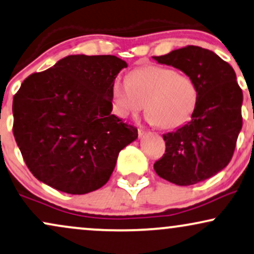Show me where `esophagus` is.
Segmentation results:
<instances>
[{
	"instance_id": "obj_1",
	"label": "esophagus",
	"mask_w": 254,
	"mask_h": 254,
	"mask_svg": "<svg viewBox=\"0 0 254 254\" xmlns=\"http://www.w3.org/2000/svg\"><path fill=\"white\" fill-rule=\"evenodd\" d=\"M144 134H145V131L142 129H138V136H139V138H142Z\"/></svg>"
}]
</instances>
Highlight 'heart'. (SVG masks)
Here are the masks:
<instances>
[{
    "mask_svg": "<svg viewBox=\"0 0 254 254\" xmlns=\"http://www.w3.org/2000/svg\"><path fill=\"white\" fill-rule=\"evenodd\" d=\"M114 112L120 118L147 109V121L163 129H175L193 114L198 89L190 76L166 66L137 69L129 79L116 77L111 86Z\"/></svg>",
    "mask_w": 254,
    "mask_h": 254,
    "instance_id": "b5f03b06",
    "label": "heart"
}]
</instances>
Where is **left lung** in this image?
Segmentation results:
<instances>
[{"label": "left lung", "mask_w": 254, "mask_h": 254, "mask_svg": "<svg viewBox=\"0 0 254 254\" xmlns=\"http://www.w3.org/2000/svg\"><path fill=\"white\" fill-rule=\"evenodd\" d=\"M152 59L190 76L198 89L191 121L163 134L165 153L153 169L176 185L197 184L232 158L243 127V91L232 66L211 50L189 46Z\"/></svg>", "instance_id": "obj_1"}]
</instances>
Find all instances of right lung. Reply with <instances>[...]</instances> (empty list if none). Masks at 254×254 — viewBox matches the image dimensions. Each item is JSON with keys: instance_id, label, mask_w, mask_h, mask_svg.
<instances>
[{"instance_id": "add662e5", "label": "right lung", "mask_w": 254, "mask_h": 254, "mask_svg": "<svg viewBox=\"0 0 254 254\" xmlns=\"http://www.w3.org/2000/svg\"><path fill=\"white\" fill-rule=\"evenodd\" d=\"M125 61L70 55L25 78L12 101V132L38 181L70 194L98 190L136 127L111 114V86Z\"/></svg>"}]
</instances>
